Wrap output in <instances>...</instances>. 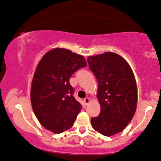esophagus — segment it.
<instances>
[{"mask_svg": "<svg viewBox=\"0 0 161 161\" xmlns=\"http://www.w3.org/2000/svg\"><path fill=\"white\" fill-rule=\"evenodd\" d=\"M84 102H85V104H88L90 102V98H89V97H86V98H84Z\"/></svg>", "mask_w": 161, "mask_h": 161, "instance_id": "esophagus-1", "label": "esophagus"}]
</instances>
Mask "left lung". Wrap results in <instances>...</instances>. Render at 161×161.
Listing matches in <instances>:
<instances>
[{
	"label": "left lung",
	"instance_id": "1",
	"mask_svg": "<svg viewBox=\"0 0 161 161\" xmlns=\"http://www.w3.org/2000/svg\"><path fill=\"white\" fill-rule=\"evenodd\" d=\"M87 62L98 82L97 97L101 105L100 115L91 119L92 127L104 136H112L123 131L135 115V75L127 60L115 53L90 56Z\"/></svg>",
	"mask_w": 161,
	"mask_h": 161
}]
</instances>
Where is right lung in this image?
Instances as JSON below:
<instances>
[{"label":"right lung","mask_w":161,"mask_h":161,"mask_svg":"<svg viewBox=\"0 0 161 161\" xmlns=\"http://www.w3.org/2000/svg\"><path fill=\"white\" fill-rule=\"evenodd\" d=\"M86 66L83 56L63 48L49 50L37 65L31 82V105L39 123L53 133L71 128L82 110L72 96L69 79Z\"/></svg>","instance_id":"obj_1"}]
</instances>
